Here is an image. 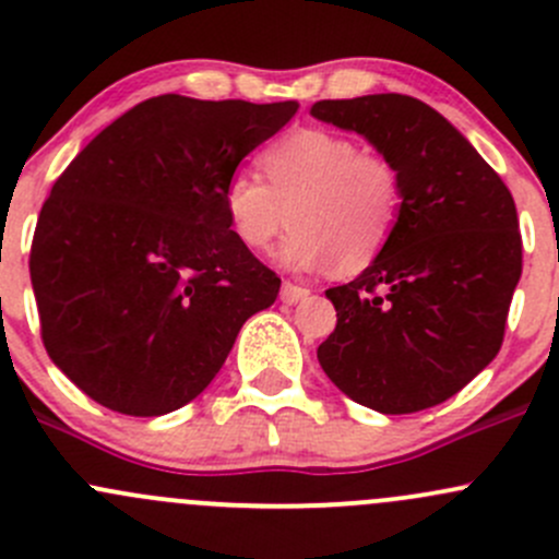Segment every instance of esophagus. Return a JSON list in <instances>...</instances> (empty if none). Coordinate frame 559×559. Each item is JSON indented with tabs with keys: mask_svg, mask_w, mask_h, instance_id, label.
<instances>
[{
	"mask_svg": "<svg viewBox=\"0 0 559 559\" xmlns=\"http://www.w3.org/2000/svg\"><path fill=\"white\" fill-rule=\"evenodd\" d=\"M308 295H311V289H306V286L289 284V281H286V284L281 286V300H284L286 306H295V302L306 300Z\"/></svg>",
	"mask_w": 559,
	"mask_h": 559,
	"instance_id": "obj_1",
	"label": "esophagus"
}]
</instances>
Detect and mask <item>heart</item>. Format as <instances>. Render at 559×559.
I'll return each mask as SVG.
<instances>
[{
  "instance_id": "1",
  "label": "heart",
  "mask_w": 559,
  "mask_h": 559,
  "mask_svg": "<svg viewBox=\"0 0 559 559\" xmlns=\"http://www.w3.org/2000/svg\"><path fill=\"white\" fill-rule=\"evenodd\" d=\"M262 178L238 173L224 183L222 207L229 233L246 251H267L281 233L289 270H319L335 262L357 275L384 253L397 229L403 180L379 154L326 129H297L267 145Z\"/></svg>"
}]
</instances>
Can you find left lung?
Masks as SVG:
<instances>
[{"label": "left lung", "instance_id": "1", "mask_svg": "<svg viewBox=\"0 0 559 559\" xmlns=\"http://www.w3.org/2000/svg\"><path fill=\"white\" fill-rule=\"evenodd\" d=\"M311 116L362 134L403 180L384 253L326 289L337 324L316 352L319 365L379 414L432 408L503 346L522 275L514 197L441 112L414 97L321 99Z\"/></svg>", "mask_w": 559, "mask_h": 559}]
</instances>
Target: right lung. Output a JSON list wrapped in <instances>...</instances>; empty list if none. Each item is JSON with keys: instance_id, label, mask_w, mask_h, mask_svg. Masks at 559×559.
I'll list each match as a JSON object with an SVG mask.
<instances>
[{"instance_id": "1", "label": "right lung", "mask_w": 559, "mask_h": 559, "mask_svg": "<svg viewBox=\"0 0 559 559\" xmlns=\"http://www.w3.org/2000/svg\"><path fill=\"white\" fill-rule=\"evenodd\" d=\"M297 103L162 94L103 129L50 189L29 273L48 357L127 416L194 400L281 278L229 233L224 183Z\"/></svg>"}]
</instances>
